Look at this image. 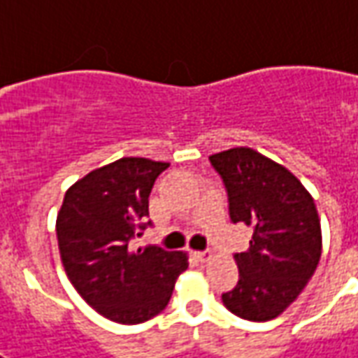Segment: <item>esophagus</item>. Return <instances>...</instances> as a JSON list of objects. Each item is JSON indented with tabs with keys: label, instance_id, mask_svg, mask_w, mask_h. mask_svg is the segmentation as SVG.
<instances>
[{
	"label": "esophagus",
	"instance_id": "esophagus-1",
	"mask_svg": "<svg viewBox=\"0 0 358 358\" xmlns=\"http://www.w3.org/2000/svg\"><path fill=\"white\" fill-rule=\"evenodd\" d=\"M196 256L199 262H209L213 257V252L211 250H203V252H196Z\"/></svg>",
	"mask_w": 358,
	"mask_h": 358
}]
</instances>
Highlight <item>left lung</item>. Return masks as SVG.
I'll return each mask as SVG.
<instances>
[{"label": "left lung", "instance_id": "obj_1", "mask_svg": "<svg viewBox=\"0 0 358 358\" xmlns=\"http://www.w3.org/2000/svg\"><path fill=\"white\" fill-rule=\"evenodd\" d=\"M232 222L254 229L246 252H236L238 283L222 304L238 318L267 322L291 304L318 267L322 229L314 199L299 178L248 147L211 155Z\"/></svg>", "mask_w": 358, "mask_h": 358}]
</instances>
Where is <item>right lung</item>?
I'll return each mask as SVG.
<instances>
[{"label":"right lung","mask_w":358,"mask_h":358,"mask_svg":"<svg viewBox=\"0 0 358 358\" xmlns=\"http://www.w3.org/2000/svg\"><path fill=\"white\" fill-rule=\"evenodd\" d=\"M171 164L124 157L67 189L57 213L62 264L85 302L104 318L134 326L161 314L186 271L184 252L131 248L149 221V194Z\"/></svg>","instance_id":"add662e5"}]
</instances>
